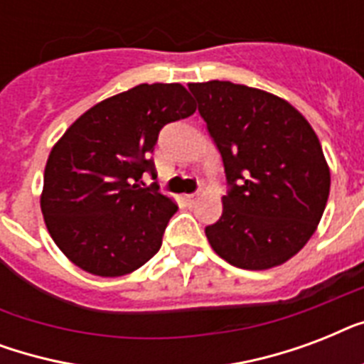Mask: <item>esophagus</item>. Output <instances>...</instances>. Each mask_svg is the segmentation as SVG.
Returning <instances> with one entry per match:
<instances>
[{
  "mask_svg": "<svg viewBox=\"0 0 364 364\" xmlns=\"http://www.w3.org/2000/svg\"><path fill=\"white\" fill-rule=\"evenodd\" d=\"M200 194L198 193H193V194H185V202H187L188 205H193L196 200H198Z\"/></svg>",
  "mask_w": 364,
  "mask_h": 364,
  "instance_id": "obj_1",
  "label": "esophagus"
}]
</instances>
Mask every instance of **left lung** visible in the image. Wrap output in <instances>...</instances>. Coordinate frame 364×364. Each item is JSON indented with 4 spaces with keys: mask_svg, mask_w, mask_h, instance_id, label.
<instances>
[{
    "mask_svg": "<svg viewBox=\"0 0 364 364\" xmlns=\"http://www.w3.org/2000/svg\"><path fill=\"white\" fill-rule=\"evenodd\" d=\"M227 177L223 215L205 227L219 257L245 270L283 264L316 232L331 173L310 122L285 100L230 81L191 82Z\"/></svg>",
    "mask_w": 364,
    "mask_h": 364,
    "instance_id": "1",
    "label": "left lung"
}]
</instances>
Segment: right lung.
<instances>
[{"label":"right lung","mask_w":364,"mask_h":364,"mask_svg":"<svg viewBox=\"0 0 364 364\" xmlns=\"http://www.w3.org/2000/svg\"><path fill=\"white\" fill-rule=\"evenodd\" d=\"M196 104L179 82H154L94 105L48 154L41 211L54 243L79 268L130 274L159 253L177 205L160 194L151 153L160 130Z\"/></svg>","instance_id":"obj_1"}]
</instances>
